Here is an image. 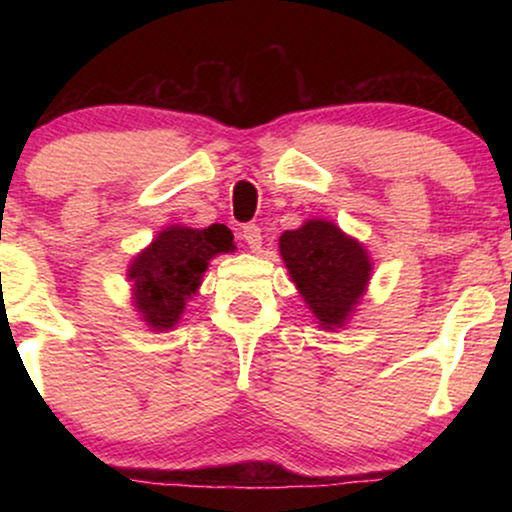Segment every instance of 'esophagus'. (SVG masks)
I'll list each match as a JSON object with an SVG mask.
<instances>
[{
    "label": "esophagus",
    "instance_id": "34e87169",
    "mask_svg": "<svg viewBox=\"0 0 512 512\" xmlns=\"http://www.w3.org/2000/svg\"><path fill=\"white\" fill-rule=\"evenodd\" d=\"M242 240L249 244V249L258 251V249H261V244H263L261 228H258L256 223H249V226H244V228H242Z\"/></svg>",
    "mask_w": 512,
    "mask_h": 512
}]
</instances>
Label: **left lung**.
<instances>
[{
  "mask_svg": "<svg viewBox=\"0 0 512 512\" xmlns=\"http://www.w3.org/2000/svg\"><path fill=\"white\" fill-rule=\"evenodd\" d=\"M279 256L324 331L347 326L366 296L373 261L368 249L326 219H307L279 237Z\"/></svg>",
  "mask_w": 512,
  "mask_h": 512,
  "instance_id": "obj_1",
  "label": "left lung"
}]
</instances>
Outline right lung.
<instances>
[{"instance_id": "obj_1", "label": "right lung", "mask_w": 512, "mask_h": 512, "mask_svg": "<svg viewBox=\"0 0 512 512\" xmlns=\"http://www.w3.org/2000/svg\"><path fill=\"white\" fill-rule=\"evenodd\" d=\"M223 223L209 228L167 226L128 265L132 307L149 331L165 333L179 324L186 303L198 293L209 261L235 251Z\"/></svg>"}]
</instances>
